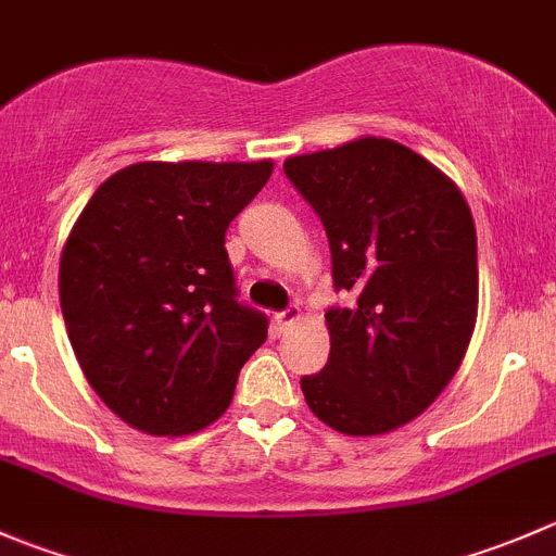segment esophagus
Returning <instances> with one entry per match:
<instances>
[{
	"instance_id": "obj_1",
	"label": "esophagus",
	"mask_w": 556,
	"mask_h": 556,
	"mask_svg": "<svg viewBox=\"0 0 556 556\" xmlns=\"http://www.w3.org/2000/svg\"><path fill=\"white\" fill-rule=\"evenodd\" d=\"M301 319V309L299 306H288L285 312H279L277 317H274V323H277L279 330H288L290 325H295Z\"/></svg>"
}]
</instances>
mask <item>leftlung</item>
I'll use <instances>...</instances> for the list:
<instances>
[{
	"mask_svg": "<svg viewBox=\"0 0 556 556\" xmlns=\"http://www.w3.org/2000/svg\"><path fill=\"white\" fill-rule=\"evenodd\" d=\"M285 174L323 220L336 290L357 295L325 314L330 357L301 390L339 433H390L441 395L473 336L468 201L428 159L382 137L293 155Z\"/></svg>",
	"mask_w": 556,
	"mask_h": 556,
	"instance_id": "1",
	"label": "left lung"
}]
</instances>
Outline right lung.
I'll return each mask as SVG.
<instances>
[{"label":"right lung","mask_w":556,"mask_h":556,"mask_svg":"<svg viewBox=\"0 0 556 556\" xmlns=\"http://www.w3.org/2000/svg\"><path fill=\"white\" fill-rule=\"evenodd\" d=\"M271 161H142L104 179L59 266L66 333L88 384L131 428L188 435L223 417L266 341L242 306L226 231Z\"/></svg>","instance_id":"right-lung-1"}]
</instances>
